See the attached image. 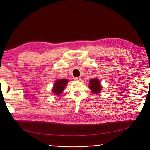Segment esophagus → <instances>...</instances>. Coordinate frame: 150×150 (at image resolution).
Returning a JSON list of instances; mask_svg holds the SVG:
<instances>
[{"label": "esophagus", "mask_w": 150, "mask_h": 150, "mask_svg": "<svg viewBox=\"0 0 150 150\" xmlns=\"http://www.w3.org/2000/svg\"><path fill=\"white\" fill-rule=\"evenodd\" d=\"M74 80L75 81H81V78L80 77H75L74 78Z\"/></svg>", "instance_id": "1"}]
</instances>
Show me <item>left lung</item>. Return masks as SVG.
I'll use <instances>...</instances> for the list:
<instances>
[{
	"label": "left lung",
	"instance_id": "obj_1",
	"mask_svg": "<svg viewBox=\"0 0 150 150\" xmlns=\"http://www.w3.org/2000/svg\"><path fill=\"white\" fill-rule=\"evenodd\" d=\"M89 88L92 92L95 93H98L101 90V84L97 78H93L89 81Z\"/></svg>",
	"mask_w": 150,
	"mask_h": 150
}]
</instances>
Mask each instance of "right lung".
Wrapping results in <instances>:
<instances>
[{"label": "right lung", "mask_w": 150, "mask_h": 150, "mask_svg": "<svg viewBox=\"0 0 150 150\" xmlns=\"http://www.w3.org/2000/svg\"><path fill=\"white\" fill-rule=\"evenodd\" d=\"M67 82L68 80L66 79L58 80L53 86V89L52 92L54 93H56V95L61 94L62 92V91H64V88H65Z\"/></svg>", "instance_id": "1"}]
</instances>
